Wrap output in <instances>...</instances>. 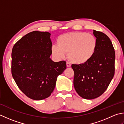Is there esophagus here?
Wrapping results in <instances>:
<instances>
[{
    "label": "esophagus",
    "mask_w": 124,
    "mask_h": 124,
    "mask_svg": "<svg viewBox=\"0 0 124 124\" xmlns=\"http://www.w3.org/2000/svg\"><path fill=\"white\" fill-rule=\"evenodd\" d=\"M66 66H67V67H70V66H71V65H70L69 62H67V63H66Z\"/></svg>",
    "instance_id": "1"
}]
</instances>
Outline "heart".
<instances>
[{"mask_svg":"<svg viewBox=\"0 0 124 124\" xmlns=\"http://www.w3.org/2000/svg\"><path fill=\"white\" fill-rule=\"evenodd\" d=\"M56 45L51 47L52 54L57 59H68L75 64L87 62L94 55L97 47V40L92 34L85 32H73L60 35Z\"/></svg>","mask_w":124,"mask_h":124,"instance_id":"b5f03b06","label":"heart"}]
</instances>
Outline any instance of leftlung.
Instances as JSON below:
<instances>
[{"label":"left lung","mask_w":124,"mask_h":124,"mask_svg":"<svg viewBox=\"0 0 124 124\" xmlns=\"http://www.w3.org/2000/svg\"><path fill=\"white\" fill-rule=\"evenodd\" d=\"M96 49L93 57L83 64H72L73 84L81 97L87 100L100 96L107 90L115 74V51L110 39L102 32L93 30Z\"/></svg>","instance_id":"8db88e82"}]
</instances>
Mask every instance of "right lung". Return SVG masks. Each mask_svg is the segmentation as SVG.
Masks as SVG:
<instances>
[{
	"mask_svg": "<svg viewBox=\"0 0 124 124\" xmlns=\"http://www.w3.org/2000/svg\"><path fill=\"white\" fill-rule=\"evenodd\" d=\"M50 33L34 31L19 39L12 51V74L27 97L42 100L51 95L57 77L66 69L65 61L54 62Z\"/></svg>",
	"mask_w": 124,
	"mask_h": 124,
	"instance_id": "1",
	"label": "right lung"
}]
</instances>
